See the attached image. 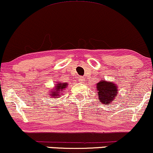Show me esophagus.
<instances>
[{
  "label": "esophagus",
  "instance_id": "obj_1",
  "mask_svg": "<svg viewBox=\"0 0 153 153\" xmlns=\"http://www.w3.org/2000/svg\"><path fill=\"white\" fill-rule=\"evenodd\" d=\"M79 80H80L81 82H84V81L85 80V78H84V77H83V76H80Z\"/></svg>",
  "mask_w": 153,
  "mask_h": 153
}]
</instances>
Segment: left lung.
<instances>
[{
	"label": "left lung",
	"instance_id": "obj_1",
	"mask_svg": "<svg viewBox=\"0 0 153 153\" xmlns=\"http://www.w3.org/2000/svg\"><path fill=\"white\" fill-rule=\"evenodd\" d=\"M99 99L102 103H111L117 96L118 91L116 84L102 80L97 84Z\"/></svg>",
	"mask_w": 153,
	"mask_h": 153
}]
</instances>
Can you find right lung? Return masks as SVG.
Returning <instances> with one entry per match:
<instances>
[{
	"label": "right lung",
	"instance_id": "add662e5",
	"mask_svg": "<svg viewBox=\"0 0 153 153\" xmlns=\"http://www.w3.org/2000/svg\"><path fill=\"white\" fill-rule=\"evenodd\" d=\"M68 84L67 83H64V84H61L59 83L57 84V86H56L55 87V89H53V91H52V92L50 93L51 95V96L53 97H57L56 96H58L59 94V93H62L61 91H62L63 89H66V86H67Z\"/></svg>",
	"mask_w": 153,
	"mask_h": 153
}]
</instances>
